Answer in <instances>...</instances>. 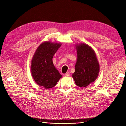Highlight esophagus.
<instances>
[{"label": "esophagus", "mask_w": 126, "mask_h": 126, "mask_svg": "<svg viewBox=\"0 0 126 126\" xmlns=\"http://www.w3.org/2000/svg\"><path fill=\"white\" fill-rule=\"evenodd\" d=\"M64 76H65V77H69V76H70V73L69 72H66V73L64 74Z\"/></svg>", "instance_id": "obj_1"}]
</instances>
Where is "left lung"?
<instances>
[{
    "label": "left lung",
    "mask_w": 126,
    "mask_h": 126,
    "mask_svg": "<svg viewBox=\"0 0 126 126\" xmlns=\"http://www.w3.org/2000/svg\"><path fill=\"white\" fill-rule=\"evenodd\" d=\"M76 49L77 59L72 77L77 86L86 87L97 79L99 65L95 52L89 46L79 44Z\"/></svg>",
    "instance_id": "left-lung-1"
}]
</instances>
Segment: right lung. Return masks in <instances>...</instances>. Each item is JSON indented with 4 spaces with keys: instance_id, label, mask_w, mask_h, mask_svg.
I'll list each match as a JSON object with an SVG mask.
<instances>
[{
    "instance_id": "add662e5",
    "label": "right lung",
    "mask_w": 126,
    "mask_h": 126,
    "mask_svg": "<svg viewBox=\"0 0 126 126\" xmlns=\"http://www.w3.org/2000/svg\"><path fill=\"white\" fill-rule=\"evenodd\" d=\"M61 45L44 42L38 47L33 55L31 66L32 76L38 85L45 89L55 87L62 77L52 63L53 56Z\"/></svg>"
}]
</instances>
